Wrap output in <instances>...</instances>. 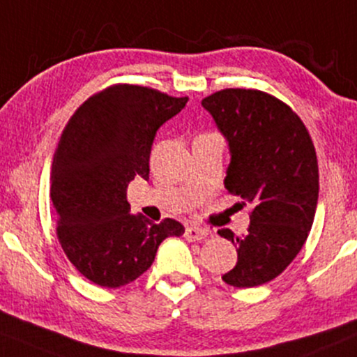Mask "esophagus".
<instances>
[{
  "mask_svg": "<svg viewBox=\"0 0 357 357\" xmlns=\"http://www.w3.org/2000/svg\"><path fill=\"white\" fill-rule=\"evenodd\" d=\"M206 236H208V231L201 229V227H196V226L186 227V231H184V238H186V241L190 243L201 241V239H204Z\"/></svg>",
  "mask_w": 357,
  "mask_h": 357,
  "instance_id": "34e87169",
  "label": "esophagus"
}]
</instances>
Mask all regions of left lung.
<instances>
[{
    "instance_id": "8db88e82",
    "label": "left lung",
    "mask_w": 357,
    "mask_h": 357,
    "mask_svg": "<svg viewBox=\"0 0 357 357\" xmlns=\"http://www.w3.org/2000/svg\"><path fill=\"white\" fill-rule=\"evenodd\" d=\"M201 105L229 143L227 192L252 206L248 233L218 231L238 251V263L222 281L234 287L266 284L293 263L314 221V144L301 118L259 89H221Z\"/></svg>"
}]
</instances>
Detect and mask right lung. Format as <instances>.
Segmentation results:
<instances>
[{
  "label": "right lung",
  "mask_w": 357,
  "mask_h": 357,
  "mask_svg": "<svg viewBox=\"0 0 357 357\" xmlns=\"http://www.w3.org/2000/svg\"><path fill=\"white\" fill-rule=\"evenodd\" d=\"M186 102L148 86L113 84L88 98L64 126L51 167L56 236L94 284L135 281L166 238L184 233L171 218L154 225L131 214L126 190L136 176L149 178L156 131Z\"/></svg>",
  "instance_id": "right-lung-1"
}]
</instances>
